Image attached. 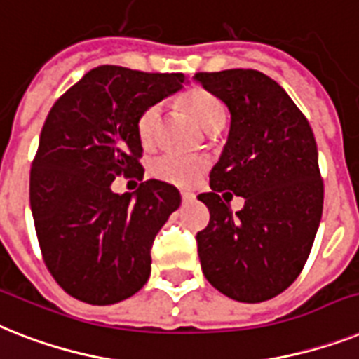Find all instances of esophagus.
<instances>
[{"label": "esophagus", "instance_id": "34e87169", "mask_svg": "<svg viewBox=\"0 0 359 359\" xmlns=\"http://www.w3.org/2000/svg\"><path fill=\"white\" fill-rule=\"evenodd\" d=\"M182 201H184V203H194L195 201V194H191V191H182Z\"/></svg>", "mask_w": 359, "mask_h": 359}]
</instances>
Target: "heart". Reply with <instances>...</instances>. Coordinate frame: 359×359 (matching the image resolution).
Here are the masks:
<instances>
[{
  "label": "heart",
  "mask_w": 359,
  "mask_h": 359,
  "mask_svg": "<svg viewBox=\"0 0 359 359\" xmlns=\"http://www.w3.org/2000/svg\"><path fill=\"white\" fill-rule=\"evenodd\" d=\"M180 103L191 114V118L206 130L212 133L215 129H223L226 121L225 107L214 94L206 92L205 88H191L182 94ZM162 107L158 103L151 104L144 112L140 114L136 130L142 145H151L156 138L158 130ZM206 170V162L197 156H180V154H164L154 160L153 175L160 180H165L175 186H191L199 179L201 173Z\"/></svg>",
  "instance_id": "1"
}]
</instances>
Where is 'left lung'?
Wrapping results in <instances>:
<instances>
[{
    "label": "left lung",
    "instance_id": "8db88e82",
    "mask_svg": "<svg viewBox=\"0 0 359 359\" xmlns=\"http://www.w3.org/2000/svg\"><path fill=\"white\" fill-rule=\"evenodd\" d=\"M230 114L226 144L201 194L210 223L197 234L206 280L240 302H264L287 290L304 267L323 214L319 156L308 119L280 84L256 69L195 74ZM229 189L246 199L223 203Z\"/></svg>",
    "mask_w": 359,
    "mask_h": 359
}]
</instances>
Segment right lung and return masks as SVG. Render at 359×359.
Segmentation results:
<instances>
[{"instance_id": "add662e5", "label": "right lung", "mask_w": 359, "mask_h": 359, "mask_svg": "<svg viewBox=\"0 0 359 359\" xmlns=\"http://www.w3.org/2000/svg\"><path fill=\"white\" fill-rule=\"evenodd\" d=\"M182 74L97 66L58 99L42 127L29 199L49 273L66 293L94 306L125 301L151 275L156 232L180 194L145 180L114 194L119 175L144 177L140 114L182 90Z\"/></svg>"}]
</instances>
